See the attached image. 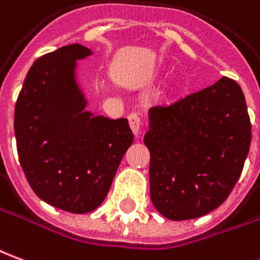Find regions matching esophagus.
<instances>
[{
  "instance_id": "1",
  "label": "esophagus",
  "mask_w": 260,
  "mask_h": 260,
  "mask_svg": "<svg viewBox=\"0 0 260 260\" xmlns=\"http://www.w3.org/2000/svg\"><path fill=\"white\" fill-rule=\"evenodd\" d=\"M128 121H129V126L132 132L138 135L139 134V129H141V117L136 114V112H131L128 115Z\"/></svg>"
}]
</instances>
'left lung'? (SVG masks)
<instances>
[{"label":"left lung","mask_w":260,"mask_h":260,"mask_svg":"<svg viewBox=\"0 0 260 260\" xmlns=\"http://www.w3.org/2000/svg\"><path fill=\"white\" fill-rule=\"evenodd\" d=\"M252 125L241 87L230 77L149 110L150 199L163 217L199 218L230 196L242 173Z\"/></svg>","instance_id":"1"}]
</instances>
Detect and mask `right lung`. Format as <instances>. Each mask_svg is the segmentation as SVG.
I'll return each instance as SVG.
<instances>
[{
	"mask_svg": "<svg viewBox=\"0 0 260 260\" xmlns=\"http://www.w3.org/2000/svg\"><path fill=\"white\" fill-rule=\"evenodd\" d=\"M91 50L74 43L41 56L32 64L15 105L16 149L29 186L45 203L74 214L104 201L134 142L126 118L84 111L76 81V60Z\"/></svg>",
	"mask_w": 260,
	"mask_h": 260,
	"instance_id": "1",
	"label": "right lung"
}]
</instances>
